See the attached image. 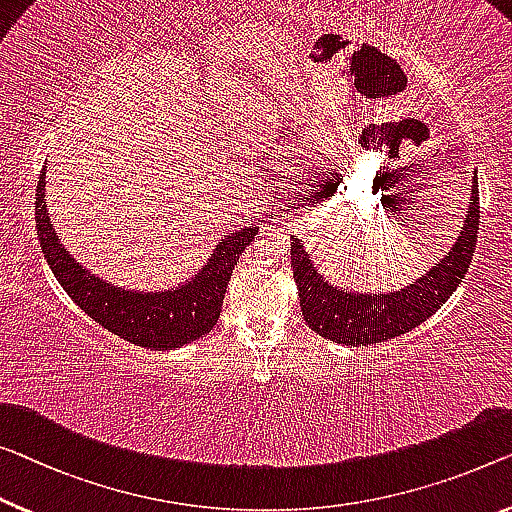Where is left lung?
<instances>
[{"label": "left lung", "mask_w": 512, "mask_h": 512, "mask_svg": "<svg viewBox=\"0 0 512 512\" xmlns=\"http://www.w3.org/2000/svg\"><path fill=\"white\" fill-rule=\"evenodd\" d=\"M478 223V177H474L467 218L453 248L414 285L398 292L363 294L331 285L312 264L301 241L292 236V269L305 324L322 338L354 347L375 345L416 329L460 287L476 250Z\"/></svg>", "instance_id": "1"}]
</instances>
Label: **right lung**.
<instances>
[{
    "mask_svg": "<svg viewBox=\"0 0 512 512\" xmlns=\"http://www.w3.org/2000/svg\"><path fill=\"white\" fill-rule=\"evenodd\" d=\"M43 197L45 167L38 174L36 186V232L43 257L48 259L59 285L103 329L137 347L158 352L188 345L216 326L234 264L257 234V227H241L220 239L202 271L179 287L163 292H135L98 278L68 255L55 227L50 225Z\"/></svg>",
    "mask_w": 512,
    "mask_h": 512,
    "instance_id": "right-lung-1",
    "label": "right lung"
}]
</instances>
